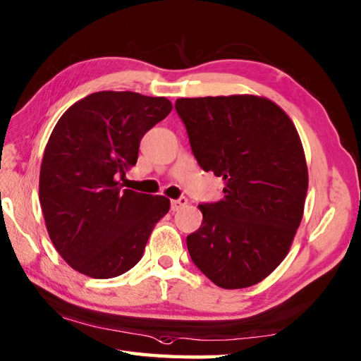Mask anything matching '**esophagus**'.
Wrapping results in <instances>:
<instances>
[{
  "label": "esophagus",
  "mask_w": 361,
  "mask_h": 361,
  "mask_svg": "<svg viewBox=\"0 0 361 361\" xmlns=\"http://www.w3.org/2000/svg\"><path fill=\"white\" fill-rule=\"evenodd\" d=\"M188 204V199L186 197H180V199H175L170 202V209H172V212H178L181 207H185Z\"/></svg>",
  "instance_id": "obj_1"
}]
</instances>
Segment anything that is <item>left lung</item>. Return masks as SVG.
<instances>
[{"instance_id":"8db88e82","label":"left lung","mask_w":361,"mask_h":361,"mask_svg":"<svg viewBox=\"0 0 361 361\" xmlns=\"http://www.w3.org/2000/svg\"><path fill=\"white\" fill-rule=\"evenodd\" d=\"M175 109L195 161L224 180V197L199 205L189 256L221 288L258 283L283 261L302 219L309 176L296 127L255 95L178 99Z\"/></svg>"}]
</instances>
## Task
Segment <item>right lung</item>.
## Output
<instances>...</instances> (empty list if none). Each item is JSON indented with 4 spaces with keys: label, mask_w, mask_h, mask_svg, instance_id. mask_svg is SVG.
I'll return each instance as SVG.
<instances>
[{
    "label": "right lung",
    "mask_w": 361,
    "mask_h": 361,
    "mask_svg": "<svg viewBox=\"0 0 361 361\" xmlns=\"http://www.w3.org/2000/svg\"><path fill=\"white\" fill-rule=\"evenodd\" d=\"M172 111L164 97L103 90L76 102L54 127L42 156L39 202L59 255L84 276L118 277L142 259L164 195L122 189L140 142Z\"/></svg>",
    "instance_id": "obj_1"
}]
</instances>
